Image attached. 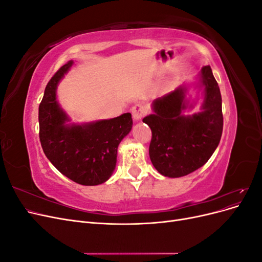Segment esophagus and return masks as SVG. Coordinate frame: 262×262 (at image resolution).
Masks as SVG:
<instances>
[{"mask_svg":"<svg viewBox=\"0 0 262 262\" xmlns=\"http://www.w3.org/2000/svg\"><path fill=\"white\" fill-rule=\"evenodd\" d=\"M131 112H132V117H133L134 120L139 121V120H141L142 118L144 117V115L146 113V109H145V107L143 105L137 104V105H134L131 108Z\"/></svg>","mask_w":262,"mask_h":262,"instance_id":"esophagus-1","label":"esophagus"}]
</instances>
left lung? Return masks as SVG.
Segmentation results:
<instances>
[{
  "instance_id": "left-lung-1",
  "label": "left lung",
  "mask_w": 262,
  "mask_h": 262,
  "mask_svg": "<svg viewBox=\"0 0 262 262\" xmlns=\"http://www.w3.org/2000/svg\"><path fill=\"white\" fill-rule=\"evenodd\" d=\"M201 86L204 87L202 112L184 116L187 108L186 87L153 101V115L143 119L150 130L149 158L163 176H186L209 161L217 147L223 131L222 97L217 82L210 66L201 70Z\"/></svg>"
}]
</instances>
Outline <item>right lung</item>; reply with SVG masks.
<instances>
[{
  "mask_svg": "<svg viewBox=\"0 0 262 262\" xmlns=\"http://www.w3.org/2000/svg\"><path fill=\"white\" fill-rule=\"evenodd\" d=\"M73 61L61 67L47 84L39 105V139L43 153L61 173L76 184L96 186L107 181L116 167L117 149L132 129L131 114L85 124H67L57 101V86Z\"/></svg>",
  "mask_w": 262,
  "mask_h": 262,
  "instance_id": "right-lung-1",
  "label": "right lung"
}]
</instances>
